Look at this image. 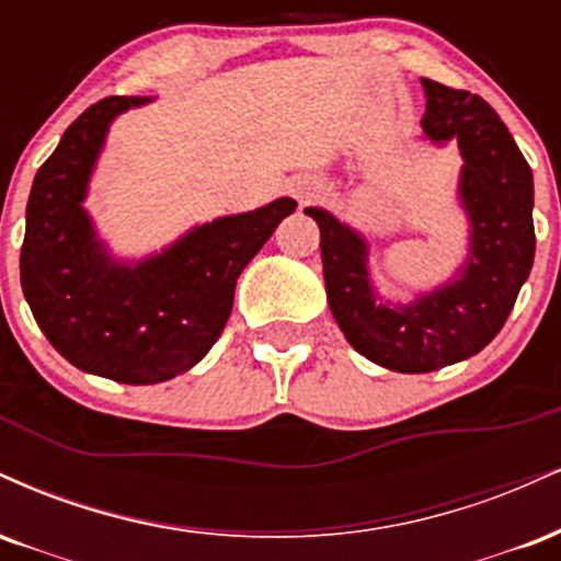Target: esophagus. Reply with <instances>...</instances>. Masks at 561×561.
I'll return each instance as SVG.
<instances>
[{"label": "esophagus", "instance_id": "34e87169", "mask_svg": "<svg viewBox=\"0 0 561 561\" xmlns=\"http://www.w3.org/2000/svg\"><path fill=\"white\" fill-rule=\"evenodd\" d=\"M318 191H320V186L314 181H301V183H296V188H294V196L296 199H299L301 204L305 202H312L314 196H318Z\"/></svg>", "mask_w": 561, "mask_h": 561}]
</instances>
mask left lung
<instances>
[{"label":"left lung","mask_w":561,"mask_h":561,"mask_svg":"<svg viewBox=\"0 0 561 561\" xmlns=\"http://www.w3.org/2000/svg\"><path fill=\"white\" fill-rule=\"evenodd\" d=\"M425 136L457 138L462 154L459 202L470 217V256L459 278L412 305H380L367 273V241L320 207L305 213L320 226L328 305L362 357L393 373H431L489 346L502 331L536 254L533 173L506 125L485 99L427 81Z\"/></svg>","instance_id":"8db88e82"}]
</instances>
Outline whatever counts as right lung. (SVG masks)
Masks as SVG:
<instances>
[{"instance_id": "add662e5", "label": "right lung", "mask_w": 561, "mask_h": 561, "mask_svg": "<svg viewBox=\"0 0 561 561\" xmlns=\"http://www.w3.org/2000/svg\"><path fill=\"white\" fill-rule=\"evenodd\" d=\"M149 96H107L59 138L33 178L20 283L49 344L78 370L149 386L191 370L220 339L241 270L296 202L217 217L125 265L96 239L83 199L110 123Z\"/></svg>"}]
</instances>
